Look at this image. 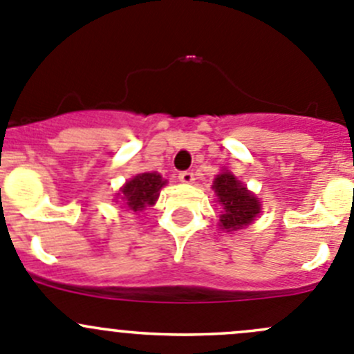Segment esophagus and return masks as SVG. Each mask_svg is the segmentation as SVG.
Segmentation results:
<instances>
[{
  "label": "esophagus",
  "mask_w": 354,
  "mask_h": 354,
  "mask_svg": "<svg viewBox=\"0 0 354 354\" xmlns=\"http://www.w3.org/2000/svg\"><path fill=\"white\" fill-rule=\"evenodd\" d=\"M178 180H180L181 183H185V185H190V183H194L195 176H194V173H192V171H181L180 176H178Z\"/></svg>",
  "instance_id": "34e87169"
}]
</instances>
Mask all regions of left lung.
I'll use <instances>...</instances> for the list:
<instances>
[{"instance_id":"left-lung-1","label":"left lung","mask_w":354,"mask_h":354,"mask_svg":"<svg viewBox=\"0 0 354 354\" xmlns=\"http://www.w3.org/2000/svg\"><path fill=\"white\" fill-rule=\"evenodd\" d=\"M218 202L223 211L219 216V228L226 232H236L250 225L261 212V202L252 192L247 190L230 171H223L212 183Z\"/></svg>"}]
</instances>
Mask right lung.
I'll use <instances>...</instances> for the list:
<instances>
[{
	"label": "right lung",
	"mask_w": 354,
	"mask_h": 354,
	"mask_svg": "<svg viewBox=\"0 0 354 354\" xmlns=\"http://www.w3.org/2000/svg\"><path fill=\"white\" fill-rule=\"evenodd\" d=\"M164 185H166V180H162L159 173L136 174L135 178L126 181V185L118 194V198L128 211H143L145 207L156 204Z\"/></svg>",
	"instance_id": "1"
}]
</instances>
